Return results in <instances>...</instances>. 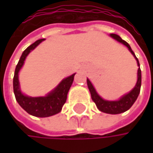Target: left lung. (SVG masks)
<instances>
[{
    "instance_id": "obj_1",
    "label": "left lung",
    "mask_w": 153,
    "mask_h": 153,
    "mask_svg": "<svg viewBox=\"0 0 153 153\" xmlns=\"http://www.w3.org/2000/svg\"><path fill=\"white\" fill-rule=\"evenodd\" d=\"M110 35H111V37H112L113 39H115L119 42H120V43L124 44L126 47H128V50L135 56V58H136V60L137 62V65L139 66L137 71V84H136L135 88L129 93L124 95L122 97L120 98V100H117V101H107V100L103 99L97 93L94 86L92 85V83L90 82V80L88 79H87V83H88V89H89L90 94H91V98L95 102L96 105L98 108L99 111H101L103 112H105V113H109V114H119V113H121V112H124V111H128L130 107L133 105V104L136 102V100L137 99L138 95L140 93V88H141L142 75H141V69H140L139 61H138L137 57L136 56L135 53L131 49L129 44L127 42H125L124 40H122L117 34L111 33Z\"/></svg>"
}]
</instances>
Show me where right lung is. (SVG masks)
Returning <instances> with one entry per match:
<instances>
[{"label":"right lung","mask_w":153,"mask_h":153,"mask_svg":"<svg viewBox=\"0 0 153 153\" xmlns=\"http://www.w3.org/2000/svg\"><path fill=\"white\" fill-rule=\"evenodd\" d=\"M44 39H41L36 41L34 43L28 47L22 54L15 69V74L13 78V89L15 94L16 100L26 112L35 117H49L55 115L61 111L62 107L66 102L68 91L73 84L74 78L75 74L73 75L64 79L58 86L49 92L46 97H32L24 95L19 88V80H18V73L22 68L25 60L28 54L38 46Z\"/></svg>","instance_id":"right-lung-1"}]
</instances>
